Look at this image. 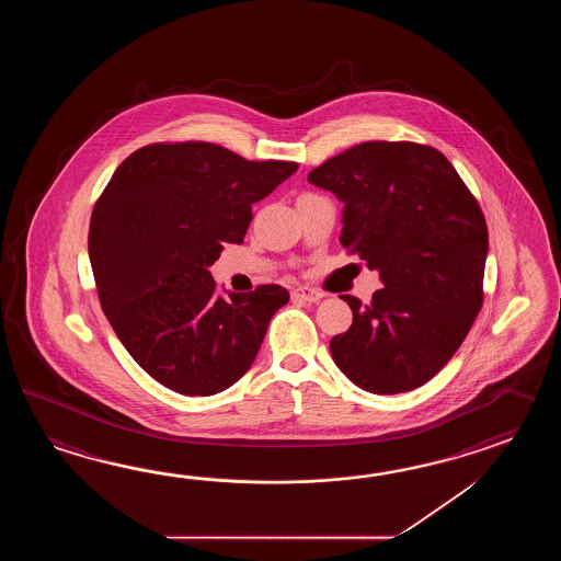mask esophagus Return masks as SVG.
I'll return each instance as SVG.
<instances>
[{
  "label": "esophagus",
  "instance_id": "34e87169",
  "mask_svg": "<svg viewBox=\"0 0 561 561\" xmlns=\"http://www.w3.org/2000/svg\"><path fill=\"white\" fill-rule=\"evenodd\" d=\"M324 297L321 290H314V288H309V286H298L293 290V298L295 300H302V302H317V300H321Z\"/></svg>",
  "mask_w": 561,
  "mask_h": 561
}]
</instances>
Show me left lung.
Returning a JSON list of instances; mask_svg holds the SVG:
<instances>
[{
    "label": "left lung",
    "instance_id": "1",
    "mask_svg": "<svg viewBox=\"0 0 561 561\" xmlns=\"http://www.w3.org/2000/svg\"><path fill=\"white\" fill-rule=\"evenodd\" d=\"M345 204L341 244L381 276L370 305L343 295L353 324L331 339L360 389L405 393L461 346L483 302L488 225L445 156L415 142H365L310 170Z\"/></svg>",
    "mask_w": 561,
    "mask_h": 561
}]
</instances>
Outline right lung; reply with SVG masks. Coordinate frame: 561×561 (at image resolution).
Masks as SVG:
<instances>
[{
	"label": "right lung",
	"instance_id": "1",
	"mask_svg": "<svg viewBox=\"0 0 561 561\" xmlns=\"http://www.w3.org/2000/svg\"><path fill=\"white\" fill-rule=\"evenodd\" d=\"M297 168L210 142L150 144L107 182L88 234L100 305L131 358L168 389L220 393L251 369L288 290L222 297L208 268L244 240L252 204Z\"/></svg>",
	"mask_w": 561,
	"mask_h": 561
}]
</instances>
